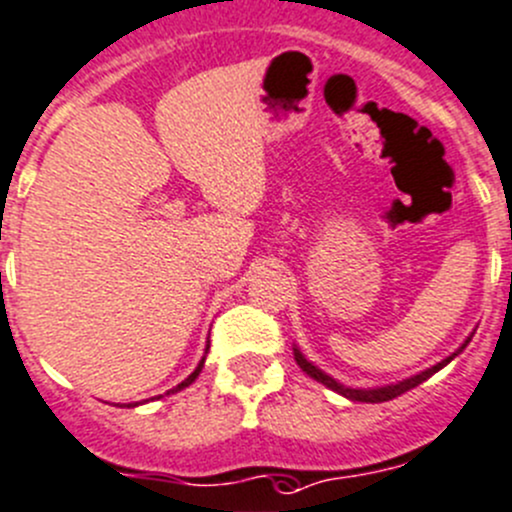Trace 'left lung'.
Instances as JSON below:
<instances>
[{"instance_id": "8db88e82", "label": "left lung", "mask_w": 512, "mask_h": 512, "mask_svg": "<svg viewBox=\"0 0 512 512\" xmlns=\"http://www.w3.org/2000/svg\"><path fill=\"white\" fill-rule=\"evenodd\" d=\"M473 335H475V332H473ZM473 335H470L468 340H465L463 345H460L458 350L453 352V355L445 357V360H440L438 365L428 367V370L418 372V375L405 377V380L395 382V385H382V388H347V385H342V382H337L335 377H330V375H327V372H322L320 367H317V365H312V362L307 360V357L302 355V352L297 350V347H295V360H297V365L302 367V372H307V375H310L312 380L322 382V385H325V388H330V390H335V393H340L342 398L355 400V403H388V400H393V398H398V395L408 393V390L418 388L420 382H425V380H428L430 375H435V372H438V370H443V367L448 365V362L453 360V357H458L460 352H463L465 347H468V342L473 340Z\"/></svg>"}]
</instances>
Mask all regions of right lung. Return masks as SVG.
Masks as SVG:
<instances>
[{"label": "right lung", "instance_id": "obj_1", "mask_svg": "<svg viewBox=\"0 0 512 512\" xmlns=\"http://www.w3.org/2000/svg\"><path fill=\"white\" fill-rule=\"evenodd\" d=\"M207 350H210V345H207ZM205 350V352H207ZM202 367H205V357H202V360H200V365H197L195 367V372H192V375L190 377H187V380H182L180 382V385H177V388H172L170 390V393H177V390H185L187 388V385H192V382H195L197 380V375H200V372H202ZM170 393H167V395H170ZM135 405L137 403H132V405H127V408H135Z\"/></svg>", "mask_w": 512, "mask_h": 512}]
</instances>
